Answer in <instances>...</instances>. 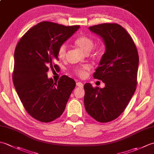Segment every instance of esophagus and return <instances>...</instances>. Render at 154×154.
<instances>
[{
  "mask_svg": "<svg viewBox=\"0 0 154 154\" xmlns=\"http://www.w3.org/2000/svg\"><path fill=\"white\" fill-rule=\"evenodd\" d=\"M76 85H77V86L79 87H83V83H81V82H77L76 83Z\"/></svg>",
  "mask_w": 154,
  "mask_h": 154,
  "instance_id": "esophagus-1",
  "label": "esophagus"
}]
</instances>
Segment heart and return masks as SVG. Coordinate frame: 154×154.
Returning a JSON list of instances; mask_svg holds the SVG:
<instances>
[{
  "label": "heart",
  "instance_id": "obj_1",
  "mask_svg": "<svg viewBox=\"0 0 154 154\" xmlns=\"http://www.w3.org/2000/svg\"><path fill=\"white\" fill-rule=\"evenodd\" d=\"M75 44L83 50L86 53L89 52L92 50L94 46V41L92 38H91L86 35H81L78 37L75 40ZM67 53V46L66 44H62L58 48L57 54L60 59H65ZM91 68V65L89 64H86L82 65V66L75 67L74 69V72L75 74L81 77H83L85 75L87 71H89Z\"/></svg>",
  "mask_w": 154,
  "mask_h": 154
}]
</instances>
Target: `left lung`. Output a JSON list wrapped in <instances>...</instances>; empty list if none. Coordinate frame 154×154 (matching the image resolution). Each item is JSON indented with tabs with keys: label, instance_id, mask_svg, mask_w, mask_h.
Instances as JSON below:
<instances>
[{
	"label": "left lung",
	"instance_id": "8db88e82",
	"mask_svg": "<svg viewBox=\"0 0 154 154\" xmlns=\"http://www.w3.org/2000/svg\"><path fill=\"white\" fill-rule=\"evenodd\" d=\"M89 29L105 45V52L93 74L105 87L85 84V107L98 122H108L124 112L135 92L139 56L132 38L120 25L105 23Z\"/></svg>",
	"mask_w": 154,
	"mask_h": 154
}]
</instances>
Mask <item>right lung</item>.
<instances>
[{
    "label": "right lung",
    "instance_id": "add662e5",
    "mask_svg": "<svg viewBox=\"0 0 154 154\" xmlns=\"http://www.w3.org/2000/svg\"><path fill=\"white\" fill-rule=\"evenodd\" d=\"M79 27L42 22L31 28L16 45L13 83L26 110L40 122H51L63 114L76 85L66 75L54 82L47 72L49 67L57 69L54 62L59 60V47Z\"/></svg>",
    "mask_w": 154,
    "mask_h": 154
}]
</instances>
